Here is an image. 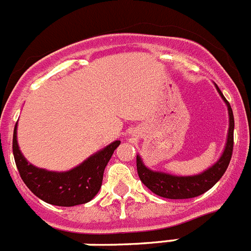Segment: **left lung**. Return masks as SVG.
I'll list each match as a JSON object with an SVG mask.
<instances>
[{
    "instance_id": "8db88e82",
    "label": "left lung",
    "mask_w": 251,
    "mask_h": 251,
    "mask_svg": "<svg viewBox=\"0 0 251 251\" xmlns=\"http://www.w3.org/2000/svg\"><path fill=\"white\" fill-rule=\"evenodd\" d=\"M217 90L219 91L221 97L228 105L229 111V132L228 141H226V150H224L222 157L219 158L214 166L207 170L205 172L197 176H188V177H179V176L167 175L162 172H153L149 170L146 166L142 163L141 158L136 157L137 173L142 183L147 187L151 192H153L157 196L168 198V200H188L194 198L197 196L205 193L208 189L212 188L228 168L230 162L231 154H233L234 146V116L233 110L228 100L224 98L222 91L217 86Z\"/></svg>"
}]
</instances>
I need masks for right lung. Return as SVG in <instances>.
I'll return each instance as SVG.
<instances>
[{
	"label": "right lung",
	"mask_w": 251,
	"mask_h": 251,
	"mask_svg": "<svg viewBox=\"0 0 251 251\" xmlns=\"http://www.w3.org/2000/svg\"><path fill=\"white\" fill-rule=\"evenodd\" d=\"M119 145L120 141L112 142L68 172H50L28 163L18 149L17 124L13 131L12 149L21 178L32 193L49 204L73 207L90 202L97 196L105 167Z\"/></svg>",
	"instance_id": "1"
}]
</instances>
